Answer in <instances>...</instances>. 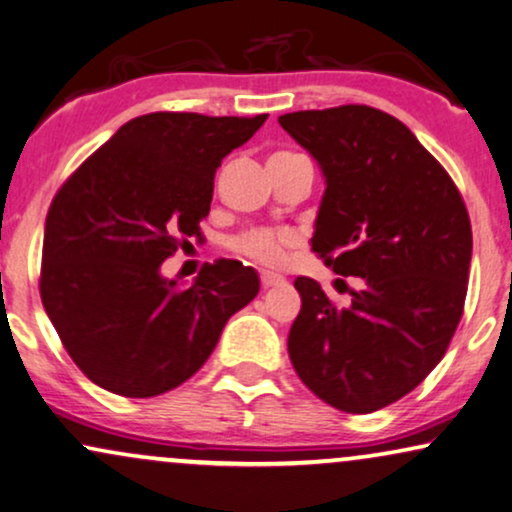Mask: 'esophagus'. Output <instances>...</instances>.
Here are the masks:
<instances>
[{"instance_id":"1","label":"esophagus","mask_w":512,"mask_h":512,"mask_svg":"<svg viewBox=\"0 0 512 512\" xmlns=\"http://www.w3.org/2000/svg\"><path fill=\"white\" fill-rule=\"evenodd\" d=\"M260 283H262V288H274V286H281V283H283V276L271 274V271H262V274H260Z\"/></svg>"}]
</instances>
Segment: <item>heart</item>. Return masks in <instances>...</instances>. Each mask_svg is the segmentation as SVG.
<instances>
[{
    "mask_svg": "<svg viewBox=\"0 0 512 512\" xmlns=\"http://www.w3.org/2000/svg\"><path fill=\"white\" fill-rule=\"evenodd\" d=\"M297 153H288V151H276L271 153L269 165L283 163V160L295 158ZM295 243L293 234L288 231H271V229H245L241 234L229 238V250L234 255L243 257L252 264H260V267L267 269H276L286 262L288 248Z\"/></svg>",
    "mask_w": 512,
    "mask_h": 512,
    "instance_id": "1",
    "label": "heart"
}]
</instances>
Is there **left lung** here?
Segmentation results:
<instances>
[{
  "label": "left lung",
  "instance_id": "1",
  "mask_svg": "<svg viewBox=\"0 0 512 512\" xmlns=\"http://www.w3.org/2000/svg\"><path fill=\"white\" fill-rule=\"evenodd\" d=\"M326 174L312 250L347 288L338 304L297 276L288 335L297 375L347 413L409 394L449 349L468 293L472 229L461 191L404 122L371 106L278 118ZM342 293V290H340Z\"/></svg>",
  "mask_w": 512,
  "mask_h": 512
}]
</instances>
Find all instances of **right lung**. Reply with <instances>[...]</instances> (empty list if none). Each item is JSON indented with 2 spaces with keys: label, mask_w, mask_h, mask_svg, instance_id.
Wrapping results in <instances>:
<instances>
[{
  "label": "right lung",
  "mask_w": 512,
  "mask_h": 512,
  "mask_svg": "<svg viewBox=\"0 0 512 512\" xmlns=\"http://www.w3.org/2000/svg\"><path fill=\"white\" fill-rule=\"evenodd\" d=\"M264 120L139 115L51 200L42 304L70 359L103 390L144 399L186 383L260 290L236 260L205 262L189 288L160 276V264L200 236L217 167Z\"/></svg>",
  "instance_id": "1"
}]
</instances>
